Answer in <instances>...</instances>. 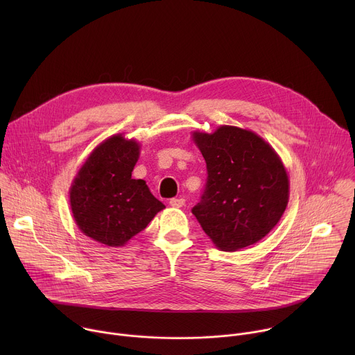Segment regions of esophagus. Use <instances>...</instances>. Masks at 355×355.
<instances>
[{
	"mask_svg": "<svg viewBox=\"0 0 355 355\" xmlns=\"http://www.w3.org/2000/svg\"><path fill=\"white\" fill-rule=\"evenodd\" d=\"M185 205V199L184 198H173L170 199V207L173 208H181Z\"/></svg>",
	"mask_w": 355,
	"mask_h": 355,
	"instance_id": "obj_1",
	"label": "esophagus"
}]
</instances>
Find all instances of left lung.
<instances>
[{"mask_svg": "<svg viewBox=\"0 0 355 355\" xmlns=\"http://www.w3.org/2000/svg\"><path fill=\"white\" fill-rule=\"evenodd\" d=\"M208 180L192 214L214 244L237 251L266 237L289 199V180L275 150L257 133L223 125L193 132Z\"/></svg>", "mask_w": 355, "mask_h": 355, "instance_id": "1", "label": "left lung"}]
</instances>
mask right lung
Returning a JSON list of instances; mask_svg holds the SVG:
<instances>
[{"label":"right lung","mask_w":355,"mask_h":355,"mask_svg":"<svg viewBox=\"0 0 355 355\" xmlns=\"http://www.w3.org/2000/svg\"><path fill=\"white\" fill-rule=\"evenodd\" d=\"M140 143L114 135L99 143L70 187L78 229L110 247L125 245L166 207L143 180H133Z\"/></svg>","instance_id":"1"}]
</instances>
